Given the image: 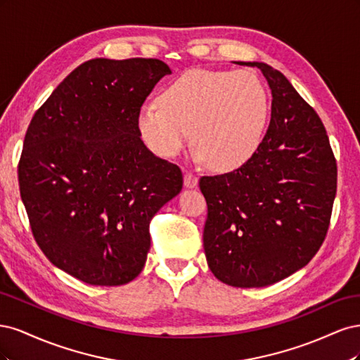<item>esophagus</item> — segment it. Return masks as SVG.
I'll return each instance as SVG.
<instances>
[{"label": "esophagus", "mask_w": 360, "mask_h": 360, "mask_svg": "<svg viewBox=\"0 0 360 360\" xmlns=\"http://www.w3.org/2000/svg\"><path fill=\"white\" fill-rule=\"evenodd\" d=\"M183 181H184V186L186 188H195L198 184V177H197V174H193V172H189V171H186L184 172V179H183Z\"/></svg>", "instance_id": "obj_1"}]
</instances>
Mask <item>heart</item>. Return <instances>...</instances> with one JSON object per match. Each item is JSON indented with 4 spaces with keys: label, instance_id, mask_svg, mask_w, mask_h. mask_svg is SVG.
<instances>
[{
    "label": "heart",
    "instance_id": "b5f03b06",
    "mask_svg": "<svg viewBox=\"0 0 360 360\" xmlns=\"http://www.w3.org/2000/svg\"><path fill=\"white\" fill-rule=\"evenodd\" d=\"M160 103H144L136 123L151 153L174 159L192 141L195 158L236 169L255 155L264 138L269 94L249 70L191 69L167 85Z\"/></svg>",
    "mask_w": 360,
    "mask_h": 360
}]
</instances>
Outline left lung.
<instances>
[{
    "instance_id": "8db88e82",
    "label": "left lung",
    "mask_w": 360,
    "mask_h": 360,
    "mask_svg": "<svg viewBox=\"0 0 360 360\" xmlns=\"http://www.w3.org/2000/svg\"><path fill=\"white\" fill-rule=\"evenodd\" d=\"M271 117L255 155L222 176L201 177L204 252L212 274L240 288L266 287L319 252L336 195V159L319 114L266 63Z\"/></svg>"
}]
</instances>
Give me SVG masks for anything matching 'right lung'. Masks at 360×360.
<instances>
[{
  "mask_svg": "<svg viewBox=\"0 0 360 360\" xmlns=\"http://www.w3.org/2000/svg\"><path fill=\"white\" fill-rule=\"evenodd\" d=\"M171 69L156 58L82 63L32 117L18 165L41 252L90 285L127 284L150 250V221L181 169L141 139L139 108Z\"/></svg>",
  "mask_w": 360,
  "mask_h": 360,
  "instance_id": "add662e5",
  "label": "right lung"
}]
</instances>
